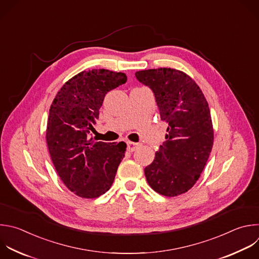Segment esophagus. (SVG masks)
<instances>
[{"label": "esophagus", "mask_w": 259, "mask_h": 259, "mask_svg": "<svg viewBox=\"0 0 259 259\" xmlns=\"http://www.w3.org/2000/svg\"><path fill=\"white\" fill-rule=\"evenodd\" d=\"M138 145H139V143L128 141V142H127V150L130 151V152H132V151H134V150L138 147Z\"/></svg>", "instance_id": "esophagus-1"}]
</instances>
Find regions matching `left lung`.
<instances>
[{
    "label": "left lung",
    "instance_id": "8db88e82",
    "mask_svg": "<svg viewBox=\"0 0 259 259\" xmlns=\"http://www.w3.org/2000/svg\"><path fill=\"white\" fill-rule=\"evenodd\" d=\"M135 76L152 91L160 119L168 124L166 140L144 168L146 181L163 196H178L194 186L212 148L208 104L196 82L182 71L158 68Z\"/></svg>",
    "mask_w": 259,
    "mask_h": 259
}]
</instances>
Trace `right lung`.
<instances>
[{
    "mask_svg": "<svg viewBox=\"0 0 259 259\" xmlns=\"http://www.w3.org/2000/svg\"><path fill=\"white\" fill-rule=\"evenodd\" d=\"M126 81L121 72L82 71L62 86L50 108L46 133L50 155L61 180L77 196L105 194L125 156V142L95 141L91 132L106 95Z\"/></svg>",
    "mask_w": 259,
    "mask_h": 259,
    "instance_id": "add662e5",
    "label": "right lung"
}]
</instances>
